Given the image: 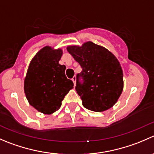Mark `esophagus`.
Instances as JSON below:
<instances>
[{
	"mask_svg": "<svg viewBox=\"0 0 154 154\" xmlns=\"http://www.w3.org/2000/svg\"><path fill=\"white\" fill-rule=\"evenodd\" d=\"M72 81L74 82V86H75V84H76V77L75 76H74V77H73Z\"/></svg>",
	"mask_w": 154,
	"mask_h": 154,
	"instance_id": "esophagus-1",
	"label": "esophagus"
}]
</instances>
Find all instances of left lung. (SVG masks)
I'll use <instances>...</instances> for the list:
<instances>
[{
  "label": "left lung",
  "instance_id": "left-lung-1",
  "mask_svg": "<svg viewBox=\"0 0 154 154\" xmlns=\"http://www.w3.org/2000/svg\"><path fill=\"white\" fill-rule=\"evenodd\" d=\"M80 65L76 77L75 89L83 105L92 111L101 112L117 102L123 89V74L120 62L109 50L94 43L67 48Z\"/></svg>",
  "mask_w": 154,
  "mask_h": 154
}]
</instances>
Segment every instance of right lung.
Segmentation results:
<instances>
[{
	"label": "right lung",
	"mask_w": 154,
	"mask_h": 154,
	"mask_svg": "<svg viewBox=\"0 0 154 154\" xmlns=\"http://www.w3.org/2000/svg\"><path fill=\"white\" fill-rule=\"evenodd\" d=\"M62 50L50 47L41 49L28 67L24 90L28 102L38 111L51 114L74 86L65 76V65L59 63Z\"/></svg>",
	"instance_id": "1"
}]
</instances>
